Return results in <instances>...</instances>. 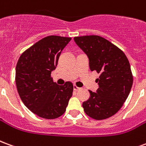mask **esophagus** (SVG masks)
Wrapping results in <instances>:
<instances>
[{
    "mask_svg": "<svg viewBox=\"0 0 146 146\" xmlns=\"http://www.w3.org/2000/svg\"><path fill=\"white\" fill-rule=\"evenodd\" d=\"M73 90H74V91H76V92H77V91H79V90H80V88H78L77 86L73 85Z\"/></svg>",
    "mask_w": 146,
    "mask_h": 146,
    "instance_id": "34e87169",
    "label": "esophagus"
}]
</instances>
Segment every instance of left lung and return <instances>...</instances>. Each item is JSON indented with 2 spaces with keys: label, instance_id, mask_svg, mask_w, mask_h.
<instances>
[{
  "label": "left lung",
  "instance_id": "1",
  "mask_svg": "<svg viewBox=\"0 0 146 146\" xmlns=\"http://www.w3.org/2000/svg\"><path fill=\"white\" fill-rule=\"evenodd\" d=\"M74 41L88 58L91 71L99 73L98 88L90 92L83 102L85 113L95 119H104L116 114L127 98L133 84L130 63L119 48L102 36L74 37Z\"/></svg>",
  "mask_w": 146,
  "mask_h": 146
}]
</instances>
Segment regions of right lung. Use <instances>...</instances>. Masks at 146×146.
Returning <instances> with one entry per match:
<instances>
[{
    "instance_id": "right-lung-1",
    "label": "right lung",
    "mask_w": 146,
    "mask_h": 146,
    "mask_svg": "<svg viewBox=\"0 0 146 146\" xmlns=\"http://www.w3.org/2000/svg\"><path fill=\"white\" fill-rule=\"evenodd\" d=\"M70 37L48 36L21 54L15 69V84L24 105L44 119H55L66 112L73 86L70 81L58 85L51 73L58 65Z\"/></svg>"
}]
</instances>
